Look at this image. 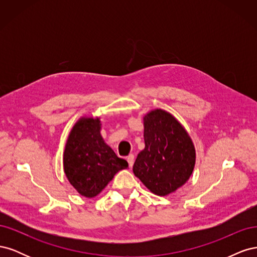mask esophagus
<instances>
[{"label":"esophagus","instance_id":"1","mask_svg":"<svg viewBox=\"0 0 257 257\" xmlns=\"http://www.w3.org/2000/svg\"><path fill=\"white\" fill-rule=\"evenodd\" d=\"M126 160H127V163H128L130 167H131V168L133 167V165H134V162H135V158H134V155H133V154H130L128 157L126 158Z\"/></svg>","mask_w":257,"mask_h":257}]
</instances>
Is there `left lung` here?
<instances>
[{
  "label": "left lung",
  "mask_w": 257,
  "mask_h": 257,
  "mask_svg": "<svg viewBox=\"0 0 257 257\" xmlns=\"http://www.w3.org/2000/svg\"><path fill=\"white\" fill-rule=\"evenodd\" d=\"M144 138L145 149L137 155L134 175L155 195H169L190 179L195 147L182 124L160 108L145 114Z\"/></svg>",
  "instance_id": "left-lung-1"
}]
</instances>
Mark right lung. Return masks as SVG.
Segmentation results:
<instances>
[{"mask_svg":"<svg viewBox=\"0 0 257 257\" xmlns=\"http://www.w3.org/2000/svg\"><path fill=\"white\" fill-rule=\"evenodd\" d=\"M99 118L81 116L75 123L63 153L64 173L80 195L93 198L102 192L113 176L128 167L116 157L100 135Z\"/></svg>","mask_w":257,"mask_h":257,"instance_id":"1","label":"right lung"}]
</instances>
